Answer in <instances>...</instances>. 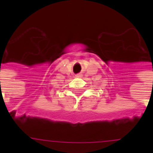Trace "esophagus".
<instances>
[{"label": "esophagus", "instance_id": "esophagus-1", "mask_svg": "<svg viewBox=\"0 0 153 153\" xmlns=\"http://www.w3.org/2000/svg\"><path fill=\"white\" fill-rule=\"evenodd\" d=\"M81 75H82V74H76V75H75V76H76L77 78H80V77H81Z\"/></svg>", "mask_w": 153, "mask_h": 153}]
</instances>
